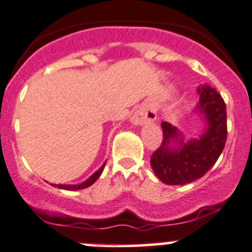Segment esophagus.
I'll list each match as a JSON object with an SVG mask.
<instances>
[{
  "instance_id": "1",
  "label": "esophagus",
  "mask_w": 252,
  "mask_h": 252,
  "mask_svg": "<svg viewBox=\"0 0 252 252\" xmlns=\"http://www.w3.org/2000/svg\"><path fill=\"white\" fill-rule=\"evenodd\" d=\"M157 114L156 111L154 110L151 105H144L142 107L139 108L135 113L131 117V122L136 126H142V124L151 123L156 119Z\"/></svg>"
}]
</instances>
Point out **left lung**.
Returning <instances> with one entry per match:
<instances>
[{"mask_svg": "<svg viewBox=\"0 0 252 252\" xmlns=\"http://www.w3.org/2000/svg\"><path fill=\"white\" fill-rule=\"evenodd\" d=\"M196 112L205 128L197 138L184 136L171 123L162 122L163 140L151 156L155 174L164 184L184 185L199 179L215 166L227 141V108L222 96L210 85L197 88Z\"/></svg>", "mask_w": 252, "mask_h": 252, "instance_id": "1", "label": "left lung"}]
</instances>
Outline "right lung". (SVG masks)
I'll return each instance as SVG.
<instances>
[{
  "mask_svg": "<svg viewBox=\"0 0 252 252\" xmlns=\"http://www.w3.org/2000/svg\"><path fill=\"white\" fill-rule=\"evenodd\" d=\"M105 166H106V162L102 164V166L100 167V169H98V171H96L95 173L91 175L90 178H88V179H86L85 182L80 183V184H70V185H68V184H51V185H52V187L58 188V189L70 190V191H72V190L85 189V188H88V187H90V185H93L94 183H95L96 180H97L98 178H100V175L103 172V168H105Z\"/></svg>",
  "mask_w": 252,
  "mask_h": 252,
  "instance_id": "obj_1",
  "label": "right lung"
}]
</instances>
